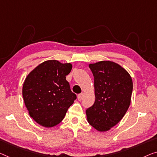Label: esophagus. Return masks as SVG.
I'll return each mask as SVG.
<instances>
[{
	"instance_id": "34e87169",
	"label": "esophagus",
	"mask_w": 157,
	"mask_h": 157,
	"mask_svg": "<svg viewBox=\"0 0 157 157\" xmlns=\"http://www.w3.org/2000/svg\"><path fill=\"white\" fill-rule=\"evenodd\" d=\"M83 96H84V94H83V93H81V94H78V99L79 101H81L82 99Z\"/></svg>"
}]
</instances>
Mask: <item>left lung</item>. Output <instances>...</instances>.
<instances>
[{"label": "left lung", "mask_w": 157, "mask_h": 157, "mask_svg": "<svg viewBox=\"0 0 157 157\" xmlns=\"http://www.w3.org/2000/svg\"><path fill=\"white\" fill-rule=\"evenodd\" d=\"M94 78L95 101L86 109L88 123L99 132L118 124L129 108L133 84L128 72L116 63L101 60L89 64Z\"/></svg>", "instance_id": "left-lung-1"}]
</instances>
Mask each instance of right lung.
Here are the masks:
<instances>
[{"label": "right lung", "mask_w": 157, "mask_h": 157, "mask_svg": "<svg viewBox=\"0 0 157 157\" xmlns=\"http://www.w3.org/2000/svg\"><path fill=\"white\" fill-rule=\"evenodd\" d=\"M72 67L70 63L46 60L25 79L22 97L25 106L30 117L43 127L52 128L59 124L76 99L65 77Z\"/></svg>", "instance_id": "1"}]
</instances>
